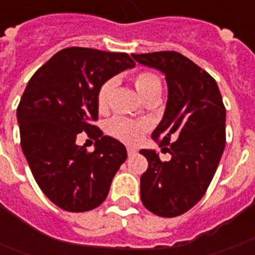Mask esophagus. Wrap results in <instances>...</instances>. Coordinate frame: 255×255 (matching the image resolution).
<instances>
[{"label":"esophagus","instance_id":"1","mask_svg":"<svg viewBox=\"0 0 255 255\" xmlns=\"http://www.w3.org/2000/svg\"><path fill=\"white\" fill-rule=\"evenodd\" d=\"M128 155H135L136 154V149L135 147H127Z\"/></svg>","mask_w":255,"mask_h":255}]
</instances>
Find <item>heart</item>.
<instances>
[{
	"instance_id": "obj_1",
	"label": "heart",
	"mask_w": 255,
	"mask_h": 255,
	"mask_svg": "<svg viewBox=\"0 0 255 255\" xmlns=\"http://www.w3.org/2000/svg\"><path fill=\"white\" fill-rule=\"evenodd\" d=\"M132 83L136 93L140 95L142 100L146 95H149L150 93L161 89L160 79L150 72L136 73L132 78ZM112 90H113V82L112 80L105 82L98 90V93H97V105H98L100 111H105L108 108ZM146 129H147L146 123L136 122V120H131V119L122 116L113 117L106 124V131L111 133L112 136H115L119 140L126 142V143H136V142H139L143 136V133L146 132Z\"/></svg>"
}]
</instances>
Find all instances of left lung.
<instances>
[{
    "label": "left lung",
    "mask_w": 255,
    "mask_h": 255,
    "mask_svg": "<svg viewBox=\"0 0 255 255\" xmlns=\"http://www.w3.org/2000/svg\"><path fill=\"white\" fill-rule=\"evenodd\" d=\"M136 63L165 75L168 101L151 138L171 153L161 161L142 149L147 171L140 176L144 208L161 217L186 213L205 195L225 147V108L219 86L208 72L177 52L132 54ZM172 138L175 139L173 144Z\"/></svg>",
    "instance_id": "obj_1"
}]
</instances>
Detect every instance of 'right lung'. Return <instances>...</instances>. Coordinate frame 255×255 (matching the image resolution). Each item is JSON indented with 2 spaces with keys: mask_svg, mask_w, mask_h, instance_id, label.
Segmentation results:
<instances>
[{
  "mask_svg": "<svg viewBox=\"0 0 255 255\" xmlns=\"http://www.w3.org/2000/svg\"><path fill=\"white\" fill-rule=\"evenodd\" d=\"M135 67L127 53L67 47L30 79L17 108L20 142L38 186L67 212H87L108 197L113 177L127 160L117 139L93 126L98 119L97 93L124 69ZM87 132L96 139L89 153L76 144Z\"/></svg>",
  "mask_w": 255,
  "mask_h": 255,
  "instance_id": "1",
  "label": "right lung"
}]
</instances>
